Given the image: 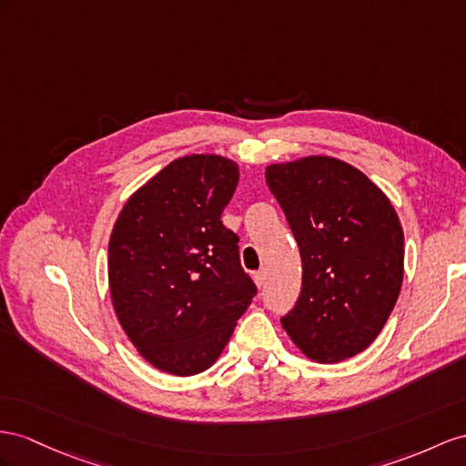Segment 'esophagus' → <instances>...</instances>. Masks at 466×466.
I'll list each match as a JSON object with an SVG mask.
<instances>
[{"label": "esophagus", "mask_w": 466, "mask_h": 466, "mask_svg": "<svg viewBox=\"0 0 466 466\" xmlns=\"http://www.w3.org/2000/svg\"><path fill=\"white\" fill-rule=\"evenodd\" d=\"M254 281H256V285L258 288H261V285L266 283V271L264 269H259V271H256L254 273Z\"/></svg>", "instance_id": "34e87169"}]
</instances>
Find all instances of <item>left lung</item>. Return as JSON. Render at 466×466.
I'll return each mask as SVG.
<instances>
[{
    "label": "left lung",
    "instance_id": "obj_1",
    "mask_svg": "<svg viewBox=\"0 0 466 466\" xmlns=\"http://www.w3.org/2000/svg\"><path fill=\"white\" fill-rule=\"evenodd\" d=\"M299 246L303 281L281 317L291 340L317 362L368 349L398 301L403 230L381 190L335 157H305L266 169Z\"/></svg>",
    "mask_w": 466,
    "mask_h": 466
}]
</instances>
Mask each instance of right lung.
Returning a JSON list of instances; mask_svg holds the SVG:
<instances>
[{
    "instance_id": "obj_1",
    "label": "right lung",
    "mask_w": 466,
    "mask_h": 466,
    "mask_svg": "<svg viewBox=\"0 0 466 466\" xmlns=\"http://www.w3.org/2000/svg\"><path fill=\"white\" fill-rule=\"evenodd\" d=\"M238 177V165L220 155H187L131 195L114 224V311L163 372L210 368L258 293L240 264V238L220 220Z\"/></svg>"
}]
</instances>
